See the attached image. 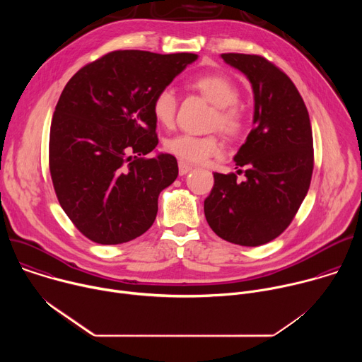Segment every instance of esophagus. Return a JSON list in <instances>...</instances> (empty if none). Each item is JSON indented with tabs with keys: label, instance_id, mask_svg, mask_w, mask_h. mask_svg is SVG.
<instances>
[{
	"label": "esophagus",
	"instance_id": "esophagus-1",
	"mask_svg": "<svg viewBox=\"0 0 362 362\" xmlns=\"http://www.w3.org/2000/svg\"><path fill=\"white\" fill-rule=\"evenodd\" d=\"M192 169H193L192 165H189V163H186V162H179V173H180V176L189 173Z\"/></svg>",
	"mask_w": 362,
	"mask_h": 362
}]
</instances>
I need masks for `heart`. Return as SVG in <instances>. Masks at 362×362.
Returning <instances> with one entry per match:
<instances>
[{
	"label": "heart",
	"mask_w": 362,
	"mask_h": 362,
	"mask_svg": "<svg viewBox=\"0 0 362 362\" xmlns=\"http://www.w3.org/2000/svg\"><path fill=\"white\" fill-rule=\"evenodd\" d=\"M192 86L216 107L212 117V127H218L229 136H238L245 126V115L238 105L239 90L232 80L221 74H206L197 77ZM177 98L170 87H165L154 94L151 112L162 126H170L175 120ZM165 148L177 159L189 163H203L219 156L223 150L222 140L216 134L193 136L187 133L176 134L166 140Z\"/></svg>",
	"instance_id": "1"
}]
</instances>
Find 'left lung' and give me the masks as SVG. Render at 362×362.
Here are the masks:
<instances>
[{
  "mask_svg": "<svg viewBox=\"0 0 362 362\" xmlns=\"http://www.w3.org/2000/svg\"><path fill=\"white\" fill-rule=\"evenodd\" d=\"M221 57L252 84L253 129L235 156L238 175L243 172L246 179L239 182L235 173H214L204 216L222 239L259 246L289 226L311 185V122L298 88L274 63L255 54Z\"/></svg>",
  "mask_w": 362,
  "mask_h": 362,
  "instance_id": "1",
  "label": "left lung"
}]
</instances>
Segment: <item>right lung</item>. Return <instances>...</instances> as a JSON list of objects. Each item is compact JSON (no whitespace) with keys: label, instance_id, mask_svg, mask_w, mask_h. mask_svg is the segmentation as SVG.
Masks as SVG:
<instances>
[{"label":"right lung","instance_id":"right-lung-1","mask_svg":"<svg viewBox=\"0 0 362 362\" xmlns=\"http://www.w3.org/2000/svg\"><path fill=\"white\" fill-rule=\"evenodd\" d=\"M194 60L119 49L66 84L49 129V173L63 211L90 240L124 243L156 219L179 168L168 153L143 158L159 143L151 100Z\"/></svg>","mask_w":362,"mask_h":362}]
</instances>
